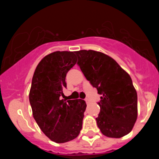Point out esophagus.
Wrapping results in <instances>:
<instances>
[{
    "label": "esophagus",
    "mask_w": 159,
    "mask_h": 159,
    "mask_svg": "<svg viewBox=\"0 0 159 159\" xmlns=\"http://www.w3.org/2000/svg\"><path fill=\"white\" fill-rule=\"evenodd\" d=\"M85 102H86V103H87V104H88V105H89V104L90 103L89 100V99H87V98H86V99H85Z\"/></svg>",
    "instance_id": "obj_1"
}]
</instances>
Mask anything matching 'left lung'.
Instances as JSON below:
<instances>
[{
  "instance_id": "obj_1",
  "label": "left lung",
  "mask_w": 159,
  "mask_h": 159,
  "mask_svg": "<svg viewBox=\"0 0 159 159\" xmlns=\"http://www.w3.org/2000/svg\"><path fill=\"white\" fill-rule=\"evenodd\" d=\"M78 65L90 84L102 94L98 127L104 135L121 138L133 129L138 97L130 75L113 58L98 51H75Z\"/></svg>"
}]
</instances>
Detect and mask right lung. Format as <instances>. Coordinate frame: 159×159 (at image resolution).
<instances>
[{
  "mask_svg": "<svg viewBox=\"0 0 159 159\" xmlns=\"http://www.w3.org/2000/svg\"><path fill=\"white\" fill-rule=\"evenodd\" d=\"M75 52L55 51L45 56L32 78L29 101L37 124L56 143L78 137L82 129L86 103L81 99H61L67 73L76 64Z\"/></svg>",
  "mask_w": 159,
  "mask_h": 159,
  "instance_id": "obj_1",
  "label": "right lung"
}]
</instances>
